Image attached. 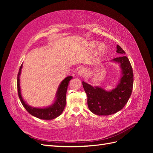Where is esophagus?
Wrapping results in <instances>:
<instances>
[{"mask_svg": "<svg viewBox=\"0 0 153 153\" xmlns=\"http://www.w3.org/2000/svg\"><path fill=\"white\" fill-rule=\"evenodd\" d=\"M87 74V71L85 68H82L79 71H78V75L82 76H84Z\"/></svg>", "mask_w": 153, "mask_h": 153, "instance_id": "1", "label": "esophagus"}]
</instances>
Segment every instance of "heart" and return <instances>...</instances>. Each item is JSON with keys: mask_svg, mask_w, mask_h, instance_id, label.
<instances>
[{"mask_svg": "<svg viewBox=\"0 0 153 153\" xmlns=\"http://www.w3.org/2000/svg\"><path fill=\"white\" fill-rule=\"evenodd\" d=\"M101 49H102V48H101Z\"/></svg>", "mask_w": 153, "mask_h": 153, "instance_id": "obj_1", "label": "heart"}]
</instances>
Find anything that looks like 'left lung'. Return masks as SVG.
<instances>
[{
  "mask_svg": "<svg viewBox=\"0 0 153 153\" xmlns=\"http://www.w3.org/2000/svg\"><path fill=\"white\" fill-rule=\"evenodd\" d=\"M117 52L121 56L114 58L112 61L119 62L122 69L123 76L120 83L112 91H106L100 87H92L85 82L82 85L87 96L88 107L98 115H109L121 110L130 97L133 86L132 67L125 52L117 45Z\"/></svg>",
  "mask_w": 153,
  "mask_h": 153,
  "instance_id": "left-lung-1",
  "label": "left lung"
}]
</instances>
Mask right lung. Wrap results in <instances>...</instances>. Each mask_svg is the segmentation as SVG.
Returning a JSON list of instances; mask_svg holds the SVG:
<instances>
[{
	"mask_svg": "<svg viewBox=\"0 0 153 153\" xmlns=\"http://www.w3.org/2000/svg\"><path fill=\"white\" fill-rule=\"evenodd\" d=\"M22 68V64L20 68L19 72H18V76H17L18 94L22 104L24 106V108L26 109V110L32 115H33V116H35L41 119L51 120L59 116V115L62 113L64 107H65L66 106V92L68 89V85L69 84V82L72 79L73 77L71 76H68L65 78V79L63 80V81L61 82V84H60L57 91V96H56L57 99L52 106L45 108H34V107H32L30 106H29L28 105H27L25 101H24V100H23L21 95L19 77L21 73Z\"/></svg>",
	"mask_w": 153,
	"mask_h": 153,
	"instance_id": "1",
	"label": "right lung"
}]
</instances>
